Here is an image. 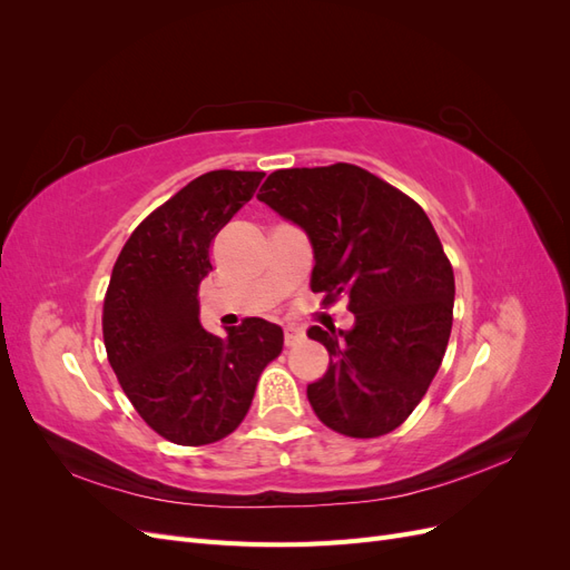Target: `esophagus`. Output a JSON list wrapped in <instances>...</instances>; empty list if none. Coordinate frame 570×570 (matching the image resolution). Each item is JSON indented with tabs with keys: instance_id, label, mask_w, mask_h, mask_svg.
<instances>
[{
	"instance_id": "esophagus-1",
	"label": "esophagus",
	"mask_w": 570,
	"mask_h": 570,
	"mask_svg": "<svg viewBox=\"0 0 570 570\" xmlns=\"http://www.w3.org/2000/svg\"><path fill=\"white\" fill-rule=\"evenodd\" d=\"M302 340H304V331H299V327H295V325L285 327V344H287V347H295V344L302 342Z\"/></svg>"
}]
</instances>
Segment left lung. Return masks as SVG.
Wrapping results in <instances>:
<instances>
[{
    "label": "left lung",
    "instance_id": "left-lung-1",
    "mask_svg": "<svg viewBox=\"0 0 570 570\" xmlns=\"http://www.w3.org/2000/svg\"><path fill=\"white\" fill-rule=\"evenodd\" d=\"M258 199L312 239V289L350 297L352 331L308 327L331 354L306 387L340 435L381 438L419 406L442 364L454 318V271L433 223L402 189L354 164L273 170Z\"/></svg>",
    "mask_w": 570,
    "mask_h": 570
}]
</instances>
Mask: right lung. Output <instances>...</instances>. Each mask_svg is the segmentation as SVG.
I'll use <instances>...</instances> for the list:
<instances>
[{
    "label": "right lung",
    "mask_w": 570,
    "mask_h": 570,
    "mask_svg": "<svg viewBox=\"0 0 570 570\" xmlns=\"http://www.w3.org/2000/svg\"><path fill=\"white\" fill-rule=\"evenodd\" d=\"M264 170H209L132 230L101 312L109 364L164 440L202 446L245 421L258 375L283 352L281 325L245 318L228 337L199 323V283L218 230L254 197Z\"/></svg>",
    "instance_id": "right-lung-1"
}]
</instances>
